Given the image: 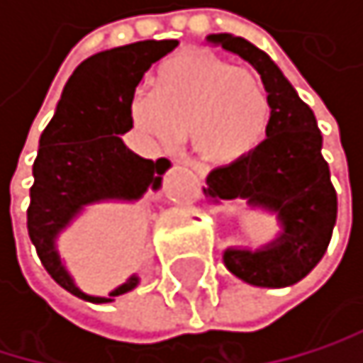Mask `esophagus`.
Here are the masks:
<instances>
[{
    "label": "esophagus",
    "mask_w": 363,
    "mask_h": 363,
    "mask_svg": "<svg viewBox=\"0 0 363 363\" xmlns=\"http://www.w3.org/2000/svg\"><path fill=\"white\" fill-rule=\"evenodd\" d=\"M180 163L187 165V167H191L198 176H206V174H208V167H206L204 163L196 161V159H180Z\"/></svg>",
    "instance_id": "obj_1"
}]
</instances>
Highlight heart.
Wrapping results in <instances>:
<instances>
[{
    "label": "heart",
    "mask_w": 363,
    "mask_h": 363,
    "mask_svg": "<svg viewBox=\"0 0 363 363\" xmlns=\"http://www.w3.org/2000/svg\"><path fill=\"white\" fill-rule=\"evenodd\" d=\"M135 126L165 150L189 137L208 161L244 159L266 141L272 119L268 86L250 69L211 52H185L165 60L155 91L139 86L128 100Z\"/></svg>",
    "instance_id": "b5f03b06"
}]
</instances>
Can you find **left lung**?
<instances>
[{
    "label": "left lung",
    "instance_id": "8db88e82",
    "mask_svg": "<svg viewBox=\"0 0 363 363\" xmlns=\"http://www.w3.org/2000/svg\"><path fill=\"white\" fill-rule=\"evenodd\" d=\"M206 40L250 62L272 102L266 141L252 155L208 174L204 196L216 204L246 200L274 213L281 233L257 250L226 248L224 266L248 285L289 287L323 259L337 218V196L323 159V135L313 111L266 52L233 34H208Z\"/></svg>",
    "mask_w": 363,
    "mask_h": 363
}]
</instances>
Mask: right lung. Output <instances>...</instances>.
<instances>
[{
	"label": "right lung",
	"mask_w": 363,
	"mask_h": 363,
	"mask_svg": "<svg viewBox=\"0 0 363 363\" xmlns=\"http://www.w3.org/2000/svg\"><path fill=\"white\" fill-rule=\"evenodd\" d=\"M178 40H139L82 60L67 80L56 113L38 139L32 167L28 233L50 277L89 303H113L139 285L133 274L108 296L82 291L60 259L56 240L86 206L97 202H137L159 191L167 159L150 161L121 141L133 128L128 100L152 62L167 56Z\"/></svg>",
	"instance_id": "right-lung-1"
}]
</instances>
